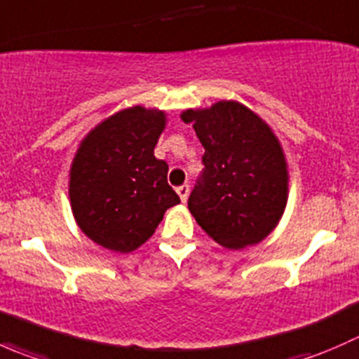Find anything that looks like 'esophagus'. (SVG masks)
<instances>
[{
	"mask_svg": "<svg viewBox=\"0 0 359 359\" xmlns=\"http://www.w3.org/2000/svg\"><path fill=\"white\" fill-rule=\"evenodd\" d=\"M177 194H179L180 201H187V196H189V186H187V184L179 186L177 187Z\"/></svg>",
	"mask_w": 359,
	"mask_h": 359,
	"instance_id": "34e87169",
	"label": "esophagus"
}]
</instances>
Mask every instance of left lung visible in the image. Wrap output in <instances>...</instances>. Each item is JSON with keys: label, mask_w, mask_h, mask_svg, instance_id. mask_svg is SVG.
<instances>
[{"label": "left lung", "mask_w": 359, "mask_h": 359, "mask_svg": "<svg viewBox=\"0 0 359 359\" xmlns=\"http://www.w3.org/2000/svg\"><path fill=\"white\" fill-rule=\"evenodd\" d=\"M205 147L189 212L210 238L229 250L257 245L280 222L288 170L273 130L243 104L220 100L180 114Z\"/></svg>", "instance_id": "8db88e82"}]
</instances>
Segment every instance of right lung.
I'll return each instance as SVG.
<instances>
[{
	"mask_svg": "<svg viewBox=\"0 0 359 359\" xmlns=\"http://www.w3.org/2000/svg\"><path fill=\"white\" fill-rule=\"evenodd\" d=\"M165 123L163 111L133 106L83 139L69 173V198L79 229L100 247L133 252L180 203L166 180L168 165L154 156Z\"/></svg>",
	"mask_w": 359,
	"mask_h": 359,
	"instance_id": "1",
	"label": "right lung"
}]
</instances>
